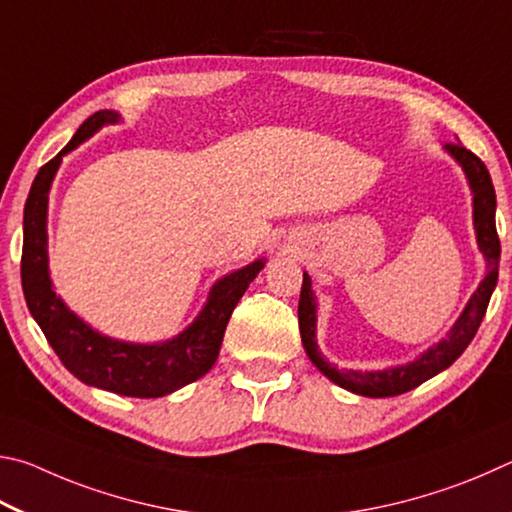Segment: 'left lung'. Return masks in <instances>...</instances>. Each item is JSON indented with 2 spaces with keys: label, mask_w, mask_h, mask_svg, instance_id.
Instances as JSON below:
<instances>
[{
  "label": "left lung",
  "mask_w": 512,
  "mask_h": 512,
  "mask_svg": "<svg viewBox=\"0 0 512 512\" xmlns=\"http://www.w3.org/2000/svg\"><path fill=\"white\" fill-rule=\"evenodd\" d=\"M445 152L450 155L456 164L463 168L465 179H468L470 191H472V220H474V233H477V245L481 249L483 258H486V276L479 283L477 292L472 294L468 306L463 308L459 319L454 321L441 342L429 346L427 351L420 353L416 360L407 364L391 366V369L382 371H353V369H337L330 364L319 351L317 344V297L312 292L310 276L303 272V285H301V299H299V330H301V342L310 362L326 375L330 382H335L337 387H342L357 396L364 398H391L400 396L416 389L418 384L434 378L447 366H452L459 360L461 353L470 346V342L477 335V330L486 315L488 303L492 292L497 288V276H499V256L501 245L495 227V211H497V197L495 186H492L490 173L483 161L463 148L461 143H447Z\"/></svg>",
  "instance_id": "8db88e82"
}]
</instances>
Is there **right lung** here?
<instances>
[{
	"mask_svg": "<svg viewBox=\"0 0 512 512\" xmlns=\"http://www.w3.org/2000/svg\"><path fill=\"white\" fill-rule=\"evenodd\" d=\"M121 114L101 110L80 125L71 141L49 164L40 168L24 206V245H22V290L26 306L38 321L44 337L60 362L80 382L119 396L161 398L186 387L211 371L218 360L224 330L233 308L249 283L265 267V258H256L240 270L224 274L213 283L204 308L191 324L173 339L157 344H134L107 337L85 324L67 308L49 276L47 251V211L49 191L62 164V157L76 150L103 125L119 123Z\"/></svg>",
	"mask_w": 512,
	"mask_h": 512,
	"instance_id": "obj_1",
	"label": "right lung"
}]
</instances>
